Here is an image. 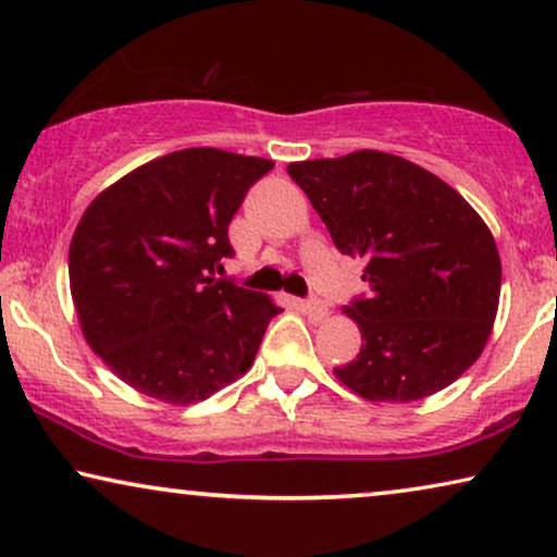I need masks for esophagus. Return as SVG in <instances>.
<instances>
[{
    "label": "esophagus",
    "mask_w": 557,
    "mask_h": 557,
    "mask_svg": "<svg viewBox=\"0 0 557 557\" xmlns=\"http://www.w3.org/2000/svg\"><path fill=\"white\" fill-rule=\"evenodd\" d=\"M301 311H307V314L314 319V322H322V319L330 314V309H326V304L322 299H317V296H311V299H304L299 301Z\"/></svg>",
    "instance_id": "obj_1"
}]
</instances>
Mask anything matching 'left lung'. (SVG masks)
Listing matches in <instances>:
<instances>
[{
    "instance_id": "1",
    "label": "left lung",
    "mask_w": 557,
    "mask_h": 557,
    "mask_svg": "<svg viewBox=\"0 0 557 557\" xmlns=\"http://www.w3.org/2000/svg\"><path fill=\"white\" fill-rule=\"evenodd\" d=\"M339 253L364 261L370 294L347 304L362 332L334 368L368 400H421L482 355L497 317L502 263L490 227L444 180L385 151L286 166Z\"/></svg>"
}]
</instances>
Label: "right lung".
Returning a JSON list of instances; mask_svg holds the SVG:
<instances>
[{
  "mask_svg": "<svg viewBox=\"0 0 557 557\" xmlns=\"http://www.w3.org/2000/svg\"><path fill=\"white\" fill-rule=\"evenodd\" d=\"M271 170V159L223 149L172 151L83 212L67 253L83 334L139 393L185 406L253 364L281 309L212 276L235 253L227 225Z\"/></svg>",
  "mask_w": 557,
  "mask_h": 557,
  "instance_id": "add662e5",
  "label": "right lung"
}]
</instances>
